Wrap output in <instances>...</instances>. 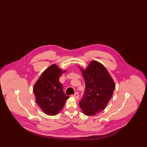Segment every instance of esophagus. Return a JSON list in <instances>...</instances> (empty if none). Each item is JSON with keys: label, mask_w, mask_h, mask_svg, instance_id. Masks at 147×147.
<instances>
[{"label": "esophagus", "mask_w": 147, "mask_h": 147, "mask_svg": "<svg viewBox=\"0 0 147 147\" xmlns=\"http://www.w3.org/2000/svg\"><path fill=\"white\" fill-rule=\"evenodd\" d=\"M73 97H74L76 99H78L79 98V94L78 92H76L73 95Z\"/></svg>", "instance_id": "obj_1"}]
</instances>
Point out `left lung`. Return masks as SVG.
Here are the masks:
<instances>
[{
    "label": "left lung",
    "mask_w": 147,
    "mask_h": 147,
    "mask_svg": "<svg viewBox=\"0 0 147 147\" xmlns=\"http://www.w3.org/2000/svg\"><path fill=\"white\" fill-rule=\"evenodd\" d=\"M86 88L79 105L87 116H94L107 107L115 88L110 74L99 62L91 61L86 70L80 68Z\"/></svg>",
    "instance_id": "1"
}]
</instances>
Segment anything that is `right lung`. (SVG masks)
Wrapping results in <instances>:
<instances>
[{"label":"right lung","mask_w":147,"mask_h":147,"mask_svg":"<svg viewBox=\"0 0 147 147\" xmlns=\"http://www.w3.org/2000/svg\"><path fill=\"white\" fill-rule=\"evenodd\" d=\"M56 65L47 69L35 82L33 91L38 105L45 114L56 115L63 108L69 96L63 92L59 78L63 73Z\"/></svg>","instance_id":"1"}]
</instances>
